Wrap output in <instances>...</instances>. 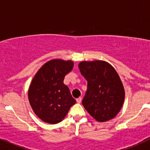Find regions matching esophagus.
Returning <instances> with one entry per match:
<instances>
[{
	"mask_svg": "<svg viewBox=\"0 0 150 150\" xmlns=\"http://www.w3.org/2000/svg\"><path fill=\"white\" fill-rule=\"evenodd\" d=\"M81 100H82V98H81V97H78V98L76 99V101H77V103H81Z\"/></svg>",
	"mask_w": 150,
	"mask_h": 150,
	"instance_id": "1",
	"label": "esophagus"
}]
</instances>
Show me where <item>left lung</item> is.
Masks as SVG:
<instances>
[{"label":"left lung","mask_w":150,"mask_h":150,"mask_svg":"<svg viewBox=\"0 0 150 150\" xmlns=\"http://www.w3.org/2000/svg\"><path fill=\"white\" fill-rule=\"evenodd\" d=\"M78 67L87 81L82 100L84 108L97 122L114 118L125 100V88L117 71L109 63L100 60L83 61Z\"/></svg>","instance_id":"obj_1"}]
</instances>
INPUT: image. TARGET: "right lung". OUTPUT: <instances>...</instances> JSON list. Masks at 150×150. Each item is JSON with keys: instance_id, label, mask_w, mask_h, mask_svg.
Listing matches in <instances>:
<instances>
[{"instance_id": "1", "label": "right lung", "mask_w": 150, "mask_h": 150, "mask_svg": "<svg viewBox=\"0 0 150 150\" xmlns=\"http://www.w3.org/2000/svg\"><path fill=\"white\" fill-rule=\"evenodd\" d=\"M73 66L72 61L53 59L45 64L33 77L28 89L29 103L35 114L45 122H62L76 103L64 83L65 75Z\"/></svg>"}]
</instances>
